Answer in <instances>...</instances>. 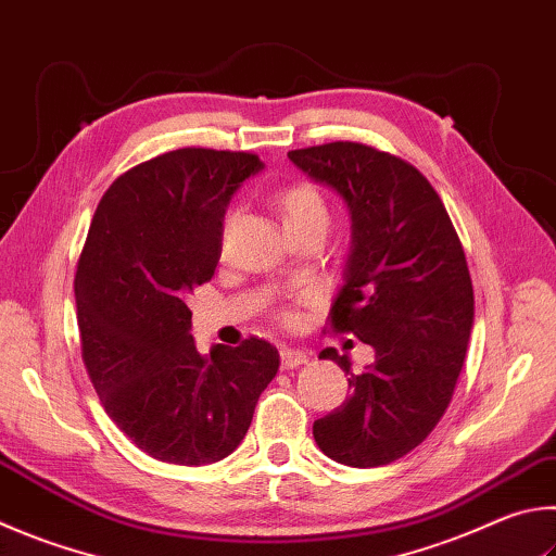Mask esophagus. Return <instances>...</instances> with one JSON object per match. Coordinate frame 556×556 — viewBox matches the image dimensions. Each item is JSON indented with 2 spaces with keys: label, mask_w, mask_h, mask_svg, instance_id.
Listing matches in <instances>:
<instances>
[{
  "label": "esophagus",
  "mask_w": 556,
  "mask_h": 556,
  "mask_svg": "<svg viewBox=\"0 0 556 556\" xmlns=\"http://www.w3.org/2000/svg\"><path fill=\"white\" fill-rule=\"evenodd\" d=\"M279 357H281V369H296V367L306 365V362H308L306 352L294 350V348H285V350H281Z\"/></svg>",
  "instance_id": "1"
}]
</instances>
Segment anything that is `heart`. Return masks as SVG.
Segmentation results:
<instances>
[{
	"mask_svg": "<svg viewBox=\"0 0 556 556\" xmlns=\"http://www.w3.org/2000/svg\"><path fill=\"white\" fill-rule=\"evenodd\" d=\"M277 208L281 216V224H285V230L291 228H306V226H328L330 220V208L326 197L320 194L318 187L308 185V181H296V185L285 187L277 194ZM230 218L226 216V230L230 226Z\"/></svg>",
	"mask_w": 556,
	"mask_h": 556,
	"instance_id": "b5f03b06",
	"label": "heart"
}]
</instances>
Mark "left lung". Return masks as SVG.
I'll use <instances>...</instances> for the list:
<instances>
[{"instance_id": "1", "label": "left lung", "mask_w": 556, "mask_h": 556, "mask_svg": "<svg viewBox=\"0 0 556 556\" xmlns=\"http://www.w3.org/2000/svg\"><path fill=\"white\" fill-rule=\"evenodd\" d=\"M289 160L348 201L352 252L328 326L377 352L362 375L336 348L320 352L350 375L352 396L313 422V438L340 464L381 467L416 450L450 406L473 326L467 257L438 191L406 160L350 140Z\"/></svg>"}]
</instances>
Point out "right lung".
<instances>
[{
    "mask_svg": "<svg viewBox=\"0 0 556 556\" xmlns=\"http://www.w3.org/2000/svg\"><path fill=\"white\" fill-rule=\"evenodd\" d=\"M257 155L179 148L106 189L75 275L83 362L106 416L150 457L201 467L228 457L277 377L262 338L199 355L187 296L214 277L233 191Z\"/></svg>",
    "mask_w": 556,
    "mask_h": 556,
    "instance_id": "obj_1",
    "label": "right lung"
}]
</instances>
